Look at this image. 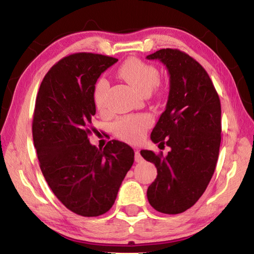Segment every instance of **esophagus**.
Here are the masks:
<instances>
[{"instance_id": "esophagus-1", "label": "esophagus", "mask_w": 254, "mask_h": 254, "mask_svg": "<svg viewBox=\"0 0 254 254\" xmlns=\"http://www.w3.org/2000/svg\"><path fill=\"white\" fill-rule=\"evenodd\" d=\"M134 160H135V162H141V161L143 160V158H142V156H141V153H140L139 150H136V151H135Z\"/></svg>"}]
</instances>
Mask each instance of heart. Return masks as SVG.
<instances>
[{
    "instance_id": "1",
    "label": "heart",
    "mask_w": 254,
    "mask_h": 254,
    "mask_svg": "<svg viewBox=\"0 0 254 254\" xmlns=\"http://www.w3.org/2000/svg\"><path fill=\"white\" fill-rule=\"evenodd\" d=\"M119 76L130 84L141 94L151 93L160 80V74L157 67L144 63L137 58H130L120 66L118 70ZM109 91V81L104 77L98 78L94 86V102L98 110L106 109V96ZM152 126V120L149 115H130L120 119L114 123L113 132L120 139L127 142H137L144 136L150 127Z\"/></svg>"
}]
</instances>
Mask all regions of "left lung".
Returning a JSON list of instances; mask_svg holds the SVG:
<instances>
[{
  "mask_svg": "<svg viewBox=\"0 0 254 254\" xmlns=\"http://www.w3.org/2000/svg\"><path fill=\"white\" fill-rule=\"evenodd\" d=\"M147 58L159 59L169 71L168 102L151 140L171 149L166 157L141 150L158 173L147 196L158 212L179 214L200 198L213 177L221 145V102L207 71L184 51L160 49Z\"/></svg>",
  "mask_w": 254,
  "mask_h": 254,
  "instance_id": "1",
  "label": "left lung"
}]
</instances>
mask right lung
Instances as JSON below:
<instances>
[{"mask_svg":"<svg viewBox=\"0 0 254 254\" xmlns=\"http://www.w3.org/2000/svg\"><path fill=\"white\" fill-rule=\"evenodd\" d=\"M117 58L77 53L60 59L41 81L33 112L32 136L40 169L56 197L80 216L113 206L134 161V151L112 140L104 149L89 143L95 128L94 86Z\"/></svg>","mask_w":254,"mask_h":254,"instance_id":"1","label":"right lung"}]
</instances>
